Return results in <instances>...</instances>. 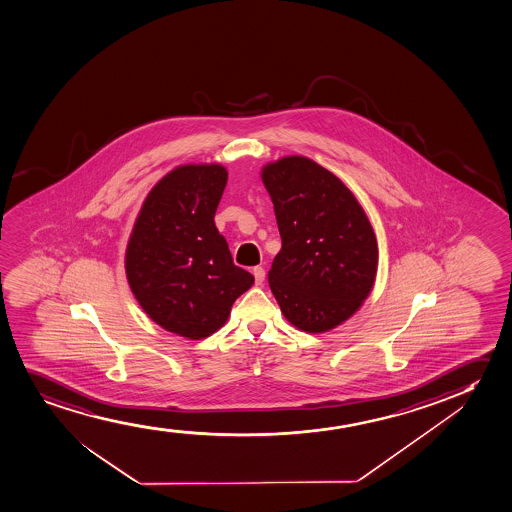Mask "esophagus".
I'll list each match as a JSON object with an SVG mask.
<instances>
[{"instance_id": "esophagus-1", "label": "esophagus", "mask_w": 512, "mask_h": 512, "mask_svg": "<svg viewBox=\"0 0 512 512\" xmlns=\"http://www.w3.org/2000/svg\"><path fill=\"white\" fill-rule=\"evenodd\" d=\"M253 278H255L257 285H262L264 279H266V269L260 266L253 267Z\"/></svg>"}]
</instances>
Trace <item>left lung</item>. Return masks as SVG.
Wrapping results in <instances>:
<instances>
[{
  "mask_svg": "<svg viewBox=\"0 0 512 512\" xmlns=\"http://www.w3.org/2000/svg\"><path fill=\"white\" fill-rule=\"evenodd\" d=\"M281 236L269 285L304 332L340 325L372 290L379 248L363 208L333 173L304 156L264 168Z\"/></svg>",
  "mask_w": 512,
  "mask_h": 512,
  "instance_id": "obj_1",
  "label": "left lung"
}]
</instances>
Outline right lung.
Listing matches in <instances>:
<instances>
[{
  "label": "right lung",
  "instance_id": "right-lung-1",
  "mask_svg": "<svg viewBox=\"0 0 512 512\" xmlns=\"http://www.w3.org/2000/svg\"><path fill=\"white\" fill-rule=\"evenodd\" d=\"M226 184L224 166L175 168L147 196L128 241L135 299L158 325L187 339L217 332L253 285L213 220Z\"/></svg>",
  "mask_w": 512,
  "mask_h": 512
}]
</instances>
